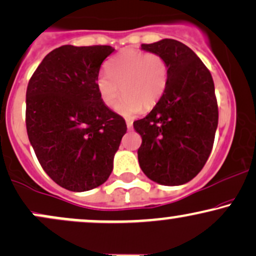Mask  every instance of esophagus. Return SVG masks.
<instances>
[{"mask_svg": "<svg viewBox=\"0 0 256 256\" xmlns=\"http://www.w3.org/2000/svg\"><path fill=\"white\" fill-rule=\"evenodd\" d=\"M126 126H128V128L130 130V128H132V126H134V122H132L131 119H126Z\"/></svg>", "mask_w": 256, "mask_h": 256, "instance_id": "obj_1", "label": "esophagus"}]
</instances>
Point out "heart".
I'll use <instances>...</instances> for the list:
<instances>
[{"label": "heart", "instance_id": "1", "mask_svg": "<svg viewBox=\"0 0 256 256\" xmlns=\"http://www.w3.org/2000/svg\"><path fill=\"white\" fill-rule=\"evenodd\" d=\"M170 67L161 55L137 49H125L107 64V72L96 77V89L102 102L110 108L118 104L122 116H134L152 110L165 94Z\"/></svg>", "mask_w": 256, "mask_h": 256}]
</instances>
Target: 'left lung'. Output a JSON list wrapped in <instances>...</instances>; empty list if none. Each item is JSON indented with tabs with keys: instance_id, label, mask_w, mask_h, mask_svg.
<instances>
[{
	"instance_id": "1",
	"label": "left lung",
	"mask_w": 256,
	"mask_h": 256,
	"mask_svg": "<svg viewBox=\"0 0 256 256\" xmlns=\"http://www.w3.org/2000/svg\"><path fill=\"white\" fill-rule=\"evenodd\" d=\"M170 67L160 102L134 128L142 137L138 162L144 174L162 185H182L204 168L218 128V104L210 72L189 46L165 38L142 44Z\"/></svg>"
}]
</instances>
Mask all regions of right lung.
<instances>
[{
    "instance_id": "add662e5",
    "label": "right lung",
    "mask_w": 256,
    "mask_h": 256,
    "mask_svg": "<svg viewBox=\"0 0 256 256\" xmlns=\"http://www.w3.org/2000/svg\"><path fill=\"white\" fill-rule=\"evenodd\" d=\"M110 46H62L43 58L26 90V130L40 166L70 192L104 184L126 122L96 89Z\"/></svg>"
}]
</instances>
